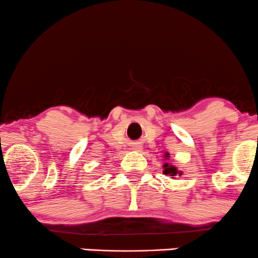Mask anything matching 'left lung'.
I'll return each mask as SVG.
<instances>
[{
  "instance_id": "obj_1",
  "label": "left lung",
  "mask_w": 258,
  "mask_h": 258,
  "mask_svg": "<svg viewBox=\"0 0 258 258\" xmlns=\"http://www.w3.org/2000/svg\"><path fill=\"white\" fill-rule=\"evenodd\" d=\"M165 158L166 159H168L169 158V154L168 153H166L165 154ZM164 174L165 175H170V176H175V175H177V174H181V171H177V169L175 168V166H171V165H169L168 163H165L164 164Z\"/></svg>"
}]
</instances>
